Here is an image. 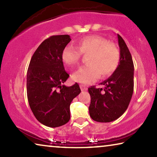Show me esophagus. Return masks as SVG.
I'll return each mask as SVG.
<instances>
[{"label": "esophagus", "mask_w": 157, "mask_h": 157, "mask_svg": "<svg viewBox=\"0 0 157 157\" xmlns=\"http://www.w3.org/2000/svg\"><path fill=\"white\" fill-rule=\"evenodd\" d=\"M80 88H81V91H86V90H87V87L86 86L83 85V84L80 85Z\"/></svg>", "instance_id": "1"}]
</instances>
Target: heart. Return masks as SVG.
Wrapping results in <instances>:
<instances>
[{"label":"heart","instance_id":"heart-1","mask_svg":"<svg viewBox=\"0 0 157 157\" xmlns=\"http://www.w3.org/2000/svg\"><path fill=\"white\" fill-rule=\"evenodd\" d=\"M90 55L88 66H81L72 74L75 81L89 84L100 76L104 78L111 76L117 69L121 60V53L117 46L101 36H88L80 39L78 48L67 46L62 52L63 61L68 66L76 65L81 56Z\"/></svg>","mask_w":157,"mask_h":157}]
</instances>
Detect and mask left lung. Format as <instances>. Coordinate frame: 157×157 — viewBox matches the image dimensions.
<instances>
[{"mask_svg":"<svg viewBox=\"0 0 157 157\" xmlns=\"http://www.w3.org/2000/svg\"><path fill=\"white\" fill-rule=\"evenodd\" d=\"M121 60L117 69L101 83L104 89L89 88L91 119L98 122H111L119 118L127 109L134 91V63L125 41L117 34Z\"/></svg>","mask_w":157,"mask_h":157,"instance_id":"1","label":"left lung"}]
</instances>
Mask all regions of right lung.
<instances>
[{
    "instance_id": "right-lung-1",
    "label": "right lung",
    "mask_w": 157,
    "mask_h": 157,
    "mask_svg": "<svg viewBox=\"0 0 157 157\" xmlns=\"http://www.w3.org/2000/svg\"><path fill=\"white\" fill-rule=\"evenodd\" d=\"M70 36H52L44 40L32 56L27 71L29 106L40 123L59 127L70 120V105L81 93L77 83L63 85L69 75L65 71L62 52L71 41Z\"/></svg>"
}]
</instances>
